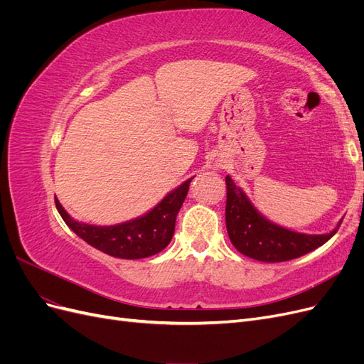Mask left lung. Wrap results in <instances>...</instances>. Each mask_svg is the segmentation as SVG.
<instances>
[{
	"label": "left lung",
	"instance_id": "8db88e82",
	"mask_svg": "<svg viewBox=\"0 0 364 364\" xmlns=\"http://www.w3.org/2000/svg\"><path fill=\"white\" fill-rule=\"evenodd\" d=\"M226 229L234 247L243 255L262 262H282L299 258L325 245L341 223L326 234H302L279 226L264 217L247 194L226 176Z\"/></svg>",
	"mask_w": 364,
	"mask_h": 364
}]
</instances>
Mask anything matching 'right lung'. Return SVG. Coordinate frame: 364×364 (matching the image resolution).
<instances>
[{"instance_id":"add662e5","label":"right lung","mask_w":364,"mask_h":364,"mask_svg":"<svg viewBox=\"0 0 364 364\" xmlns=\"http://www.w3.org/2000/svg\"><path fill=\"white\" fill-rule=\"evenodd\" d=\"M191 181L193 178L170 191L146 214L112 226H95L77 222L65 211L58 199H54V202L63 222L87 245L115 258L141 259L156 255L170 245L174 234L176 217L188 194Z\"/></svg>"}]
</instances>
